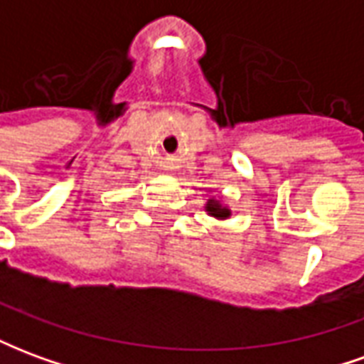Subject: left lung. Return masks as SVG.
Listing matches in <instances>:
<instances>
[{"label": "left lung", "instance_id": "1", "mask_svg": "<svg viewBox=\"0 0 364 364\" xmlns=\"http://www.w3.org/2000/svg\"><path fill=\"white\" fill-rule=\"evenodd\" d=\"M205 213L208 216H213L214 220L224 222L228 220L230 216H232V210H230V206L222 200V197H210L206 200L205 205Z\"/></svg>", "mask_w": 364, "mask_h": 364}]
</instances>
